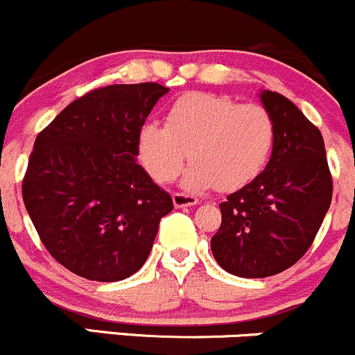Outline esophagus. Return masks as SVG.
Masks as SVG:
<instances>
[{
	"label": "esophagus",
	"instance_id": "esophagus-1",
	"mask_svg": "<svg viewBox=\"0 0 355 355\" xmlns=\"http://www.w3.org/2000/svg\"><path fill=\"white\" fill-rule=\"evenodd\" d=\"M199 202L196 196H189V193L184 192H177L173 193V206L175 207H190V206H196Z\"/></svg>",
	"mask_w": 355,
	"mask_h": 355
}]
</instances>
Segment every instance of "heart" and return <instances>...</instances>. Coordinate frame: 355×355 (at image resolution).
<instances>
[{"label":"heart","mask_w":355,"mask_h":355,"mask_svg":"<svg viewBox=\"0 0 355 355\" xmlns=\"http://www.w3.org/2000/svg\"><path fill=\"white\" fill-rule=\"evenodd\" d=\"M274 143V119L263 107L212 93L180 96L165 125L146 122L137 134L139 159L155 180H173L187 156L193 159L182 178V187L192 192L250 184L266 168Z\"/></svg>","instance_id":"heart-1"}]
</instances>
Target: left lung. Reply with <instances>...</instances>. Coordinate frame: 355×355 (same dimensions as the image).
<instances>
[{"label":"left lung","instance_id":"left-lung-1","mask_svg":"<svg viewBox=\"0 0 355 355\" xmlns=\"http://www.w3.org/2000/svg\"><path fill=\"white\" fill-rule=\"evenodd\" d=\"M275 124L266 170L219 204L211 238L216 262L246 279L275 275L308 252L331 202V175L318 128L281 93H259Z\"/></svg>","mask_w":355,"mask_h":355}]
</instances>
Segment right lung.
Wrapping results in <instances>:
<instances>
[{"mask_svg":"<svg viewBox=\"0 0 355 355\" xmlns=\"http://www.w3.org/2000/svg\"><path fill=\"white\" fill-rule=\"evenodd\" d=\"M168 92L158 83L93 89L37 136L24 202L47 252L76 275L115 282L136 274L173 209L136 162L141 125Z\"/></svg>","mask_w":355,"mask_h":355,"instance_id":"right-lung-1","label":"right lung"}]
</instances>
